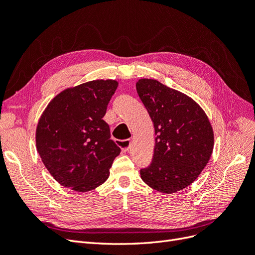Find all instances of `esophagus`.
Wrapping results in <instances>:
<instances>
[{"mask_svg":"<svg viewBox=\"0 0 255 255\" xmlns=\"http://www.w3.org/2000/svg\"><path fill=\"white\" fill-rule=\"evenodd\" d=\"M117 144L120 146L123 152H128L130 146V140L125 139V140H117Z\"/></svg>","mask_w":255,"mask_h":255,"instance_id":"obj_1","label":"esophagus"}]
</instances>
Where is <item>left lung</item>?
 <instances>
[{
  "instance_id": "1",
  "label": "left lung",
  "mask_w": 255,
  "mask_h": 255,
  "mask_svg": "<svg viewBox=\"0 0 255 255\" xmlns=\"http://www.w3.org/2000/svg\"><path fill=\"white\" fill-rule=\"evenodd\" d=\"M136 90L155 128L151 165L142 181L161 194H174L196 181L214 149V130L195 100L156 80L140 79Z\"/></svg>"
}]
</instances>
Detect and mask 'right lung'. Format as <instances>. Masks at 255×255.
Listing matches in <instances>:
<instances>
[{"mask_svg":"<svg viewBox=\"0 0 255 255\" xmlns=\"http://www.w3.org/2000/svg\"><path fill=\"white\" fill-rule=\"evenodd\" d=\"M116 80H95L67 88L45 107L36 128V146L53 179L87 192L110 176L120 148L103 120Z\"/></svg>","mask_w":255,"mask_h":255,"instance_id":"obj_1","label":"right lung"}]
</instances>
